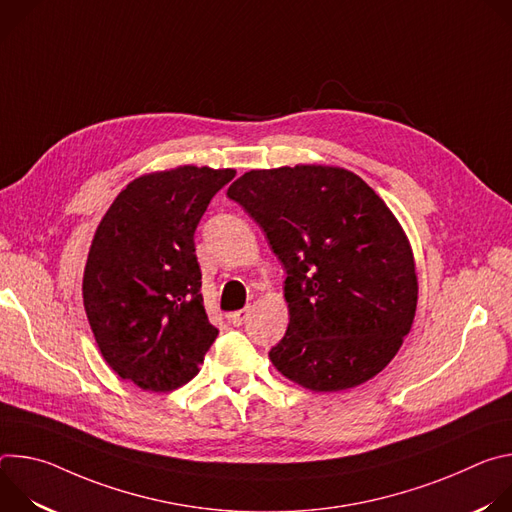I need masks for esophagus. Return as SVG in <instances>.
<instances>
[{"label": "esophagus", "mask_w": 512, "mask_h": 512, "mask_svg": "<svg viewBox=\"0 0 512 512\" xmlns=\"http://www.w3.org/2000/svg\"><path fill=\"white\" fill-rule=\"evenodd\" d=\"M249 310L245 308V310H239V312H233L231 316H229V320H231V324H235V326H243L247 320H249Z\"/></svg>", "instance_id": "1"}]
</instances>
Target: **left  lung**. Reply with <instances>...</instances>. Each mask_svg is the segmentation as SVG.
Instances as JSON below:
<instances>
[{
	"label": "left lung",
	"instance_id": "obj_1",
	"mask_svg": "<svg viewBox=\"0 0 512 512\" xmlns=\"http://www.w3.org/2000/svg\"><path fill=\"white\" fill-rule=\"evenodd\" d=\"M283 263L289 324L273 367L314 393L367 383L399 352L417 310L411 243L385 200L338 166L245 172L229 186Z\"/></svg>",
	"mask_w": 512,
	"mask_h": 512
}]
</instances>
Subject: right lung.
<instances>
[{
	"label": "right lung",
	"mask_w": 512,
	"mask_h": 512,
	"mask_svg": "<svg viewBox=\"0 0 512 512\" xmlns=\"http://www.w3.org/2000/svg\"><path fill=\"white\" fill-rule=\"evenodd\" d=\"M235 174L208 166L143 174L117 194L95 231L85 312L105 362L143 391L186 385L218 336L202 304L194 231Z\"/></svg>",
	"instance_id": "obj_1"
}]
</instances>
